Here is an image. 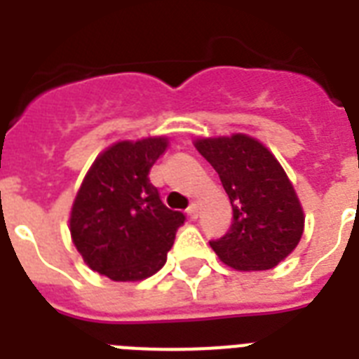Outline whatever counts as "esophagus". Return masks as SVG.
Listing matches in <instances>:
<instances>
[{"mask_svg": "<svg viewBox=\"0 0 359 359\" xmlns=\"http://www.w3.org/2000/svg\"><path fill=\"white\" fill-rule=\"evenodd\" d=\"M188 216H190V219H197V216H199V208H197L196 203H191L190 208H188Z\"/></svg>", "mask_w": 359, "mask_h": 359, "instance_id": "34e87169", "label": "esophagus"}]
</instances>
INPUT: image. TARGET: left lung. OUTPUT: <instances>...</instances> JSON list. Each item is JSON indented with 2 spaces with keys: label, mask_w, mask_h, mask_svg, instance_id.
<instances>
[{
  "label": "left lung",
  "mask_w": 359,
  "mask_h": 359,
  "mask_svg": "<svg viewBox=\"0 0 359 359\" xmlns=\"http://www.w3.org/2000/svg\"><path fill=\"white\" fill-rule=\"evenodd\" d=\"M196 149L216 169L233 207L229 231L210 240L219 261L235 270L278 266L300 242L306 218L276 156L245 134L197 140Z\"/></svg>",
  "instance_id": "obj_1"
}]
</instances>
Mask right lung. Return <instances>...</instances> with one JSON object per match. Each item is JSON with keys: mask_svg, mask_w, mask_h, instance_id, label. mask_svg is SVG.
I'll use <instances>...</instances> for the list:
<instances>
[{"mask_svg": "<svg viewBox=\"0 0 359 359\" xmlns=\"http://www.w3.org/2000/svg\"><path fill=\"white\" fill-rule=\"evenodd\" d=\"M168 137L119 141L87 171L70 212V235L87 266L114 281H137L165 264L186 216L169 210L149 171Z\"/></svg>", "mask_w": 359, "mask_h": 359, "instance_id": "1", "label": "right lung"}]
</instances>
